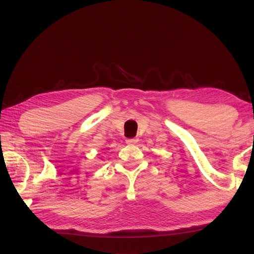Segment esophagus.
<instances>
[{
  "mask_svg": "<svg viewBox=\"0 0 254 254\" xmlns=\"http://www.w3.org/2000/svg\"><path fill=\"white\" fill-rule=\"evenodd\" d=\"M138 139L137 138H127V144H130V145H133V144H136Z\"/></svg>",
  "mask_w": 254,
  "mask_h": 254,
  "instance_id": "34e87169",
  "label": "esophagus"
}]
</instances>
